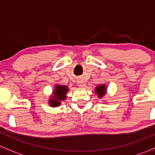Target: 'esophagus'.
Masks as SVG:
<instances>
[{"label": "esophagus", "mask_w": 155, "mask_h": 155, "mask_svg": "<svg viewBox=\"0 0 155 155\" xmlns=\"http://www.w3.org/2000/svg\"><path fill=\"white\" fill-rule=\"evenodd\" d=\"M78 86H80V87H84V84H85L84 81H82V80L78 81Z\"/></svg>", "instance_id": "1"}]
</instances>
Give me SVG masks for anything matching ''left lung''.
Here are the masks:
<instances>
[{
	"instance_id": "left-lung-1",
	"label": "left lung",
	"mask_w": 155,
	"mask_h": 155,
	"mask_svg": "<svg viewBox=\"0 0 155 155\" xmlns=\"http://www.w3.org/2000/svg\"><path fill=\"white\" fill-rule=\"evenodd\" d=\"M105 85H100L96 88V93L98 94L99 97H102L105 94Z\"/></svg>"
}]
</instances>
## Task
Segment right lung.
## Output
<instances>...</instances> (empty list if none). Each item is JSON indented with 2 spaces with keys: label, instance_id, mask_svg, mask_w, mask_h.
I'll use <instances>...</instances> for the list:
<instances>
[{
  "label": "right lung",
  "instance_id": "obj_1",
  "mask_svg": "<svg viewBox=\"0 0 155 155\" xmlns=\"http://www.w3.org/2000/svg\"><path fill=\"white\" fill-rule=\"evenodd\" d=\"M68 91V87L66 86H60L58 85L55 87V91H54L53 98L49 101V104L51 107H58L60 105V102L64 101L66 98V93Z\"/></svg>",
  "mask_w": 155,
  "mask_h": 155
}]
</instances>
